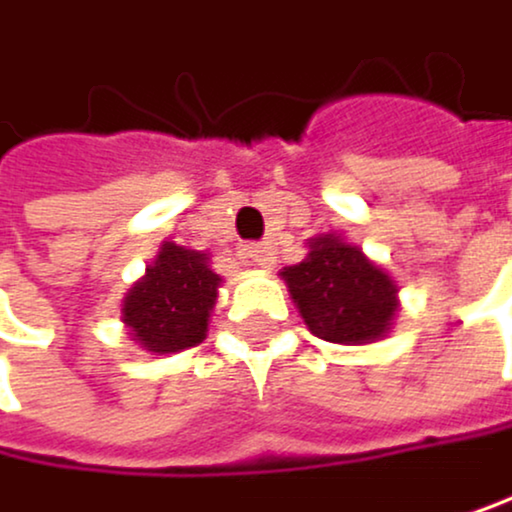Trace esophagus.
Returning a JSON list of instances; mask_svg holds the SVG:
<instances>
[{
	"instance_id": "1",
	"label": "esophagus",
	"mask_w": 512,
	"mask_h": 512,
	"mask_svg": "<svg viewBox=\"0 0 512 512\" xmlns=\"http://www.w3.org/2000/svg\"><path fill=\"white\" fill-rule=\"evenodd\" d=\"M245 261L254 264V267H273V245L270 242H251L242 248Z\"/></svg>"
}]
</instances>
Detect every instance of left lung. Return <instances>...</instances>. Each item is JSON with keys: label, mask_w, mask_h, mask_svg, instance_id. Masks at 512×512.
Instances as JSON below:
<instances>
[{"label": "left lung", "mask_w": 512, "mask_h": 512, "mask_svg": "<svg viewBox=\"0 0 512 512\" xmlns=\"http://www.w3.org/2000/svg\"><path fill=\"white\" fill-rule=\"evenodd\" d=\"M282 279L317 339L363 345L388 329L395 314V282L363 258L357 245L335 236L311 242L307 261L286 267Z\"/></svg>", "instance_id": "1"}]
</instances>
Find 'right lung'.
I'll list each match as a JSON object with an SVG mask.
<instances>
[{"instance_id": "obj_1", "label": "right lung", "mask_w": 512, "mask_h": 512, "mask_svg": "<svg viewBox=\"0 0 512 512\" xmlns=\"http://www.w3.org/2000/svg\"><path fill=\"white\" fill-rule=\"evenodd\" d=\"M217 282L220 276L208 267L205 254L167 242L158 261L130 289L124 323L133 339L155 354L192 348L208 332Z\"/></svg>"}]
</instances>
